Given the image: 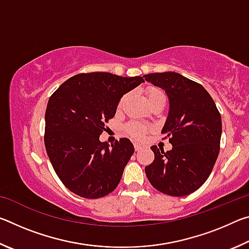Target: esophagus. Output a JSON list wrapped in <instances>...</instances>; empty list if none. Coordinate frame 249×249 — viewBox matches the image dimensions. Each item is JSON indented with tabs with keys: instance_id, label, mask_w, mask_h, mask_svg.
Listing matches in <instances>:
<instances>
[{
	"instance_id": "esophagus-1",
	"label": "esophagus",
	"mask_w": 249,
	"mask_h": 249,
	"mask_svg": "<svg viewBox=\"0 0 249 249\" xmlns=\"http://www.w3.org/2000/svg\"><path fill=\"white\" fill-rule=\"evenodd\" d=\"M134 148H135V151H140L142 149V146L138 145V144H135L134 145Z\"/></svg>"
}]
</instances>
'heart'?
I'll list each match as a JSON object with an SVG mask.
<instances>
[{"instance_id": "b5f03b06", "label": "heart", "mask_w": 249, "mask_h": 249, "mask_svg": "<svg viewBox=\"0 0 249 249\" xmlns=\"http://www.w3.org/2000/svg\"><path fill=\"white\" fill-rule=\"evenodd\" d=\"M161 96H165L163 94V92L159 89H149L148 91V100H149V103L151 104L159 98H161ZM128 99V94H124L122 96L120 102H119V107H122L123 105L126 103V101ZM126 133H127L130 137H133L134 140H137V141H142V138L145 137V135L149 132V126H147L144 123H141V122H137V121H133V122H129V123L126 125Z\"/></svg>"}]
</instances>
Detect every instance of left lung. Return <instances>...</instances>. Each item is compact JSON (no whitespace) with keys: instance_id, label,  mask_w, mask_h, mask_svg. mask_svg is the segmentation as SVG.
<instances>
[{"instance_id":"obj_1","label":"left lung","mask_w":249,"mask_h":249,"mask_svg":"<svg viewBox=\"0 0 249 249\" xmlns=\"http://www.w3.org/2000/svg\"><path fill=\"white\" fill-rule=\"evenodd\" d=\"M146 81L166 91L169 114L161 133L172 149L151 146L155 159L145 167L149 182L171 196L196 191L209 178L220 151L222 120L212 96L200 83L177 72L145 74Z\"/></svg>"}]
</instances>
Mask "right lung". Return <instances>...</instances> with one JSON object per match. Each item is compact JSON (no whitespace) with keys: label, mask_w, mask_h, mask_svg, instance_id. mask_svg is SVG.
Returning a JSON list of instances; mask_svg holds the SVG:
<instances>
[{"label":"right lung","mask_w":249,"mask_h":249,"mask_svg":"<svg viewBox=\"0 0 249 249\" xmlns=\"http://www.w3.org/2000/svg\"><path fill=\"white\" fill-rule=\"evenodd\" d=\"M145 82L142 77L108 72L79 73L49 98L45 114V146L59 179L71 192L99 199L115 190L134 154L127 138L109 146L100 142L122 96Z\"/></svg>","instance_id":"add662e5"}]
</instances>
